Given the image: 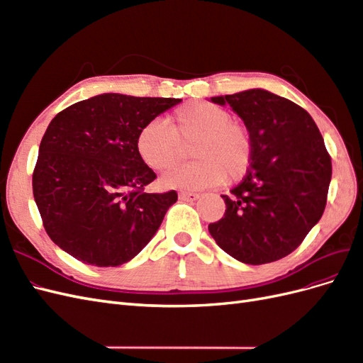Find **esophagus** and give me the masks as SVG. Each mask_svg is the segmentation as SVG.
<instances>
[{
	"mask_svg": "<svg viewBox=\"0 0 363 363\" xmlns=\"http://www.w3.org/2000/svg\"><path fill=\"white\" fill-rule=\"evenodd\" d=\"M179 199H180V200H183V201H195V200H199V199H200V195H199V194H195V192L180 191V192H179Z\"/></svg>",
	"mask_w": 363,
	"mask_h": 363,
	"instance_id": "obj_1",
	"label": "esophagus"
}]
</instances>
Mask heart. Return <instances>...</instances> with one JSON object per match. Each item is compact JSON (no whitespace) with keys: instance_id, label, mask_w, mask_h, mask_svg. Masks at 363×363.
<instances>
[{"instance_id":"obj_1","label":"heart","mask_w":363,"mask_h":363,"mask_svg":"<svg viewBox=\"0 0 363 363\" xmlns=\"http://www.w3.org/2000/svg\"><path fill=\"white\" fill-rule=\"evenodd\" d=\"M194 142V162L169 169L162 177L167 188L204 189L242 179L252 162L248 128L232 119L227 108L212 103H192L174 112L171 127L152 119L139 130L136 148L151 169L164 171L183 155V145Z\"/></svg>"}]
</instances>
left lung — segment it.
<instances>
[{
    "label": "left lung",
    "mask_w": 363,
    "mask_h": 363,
    "mask_svg": "<svg viewBox=\"0 0 363 363\" xmlns=\"http://www.w3.org/2000/svg\"><path fill=\"white\" fill-rule=\"evenodd\" d=\"M242 118L252 139L245 177L223 195L225 213L208 232L227 255L250 263L276 262L298 247L320 221L332 159L303 107L263 89L212 96Z\"/></svg>",
    "instance_id": "1"
}]
</instances>
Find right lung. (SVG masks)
<instances>
[{
	"label": "right lung",
	"instance_id": "1",
	"mask_svg": "<svg viewBox=\"0 0 363 363\" xmlns=\"http://www.w3.org/2000/svg\"><path fill=\"white\" fill-rule=\"evenodd\" d=\"M180 98L103 94L52 118L33 171L45 232L83 263L118 267L156 235L177 192L147 194L156 174L136 148L139 130Z\"/></svg>",
	"mask_w": 363,
	"mask_h": 363
}]
</instances>
